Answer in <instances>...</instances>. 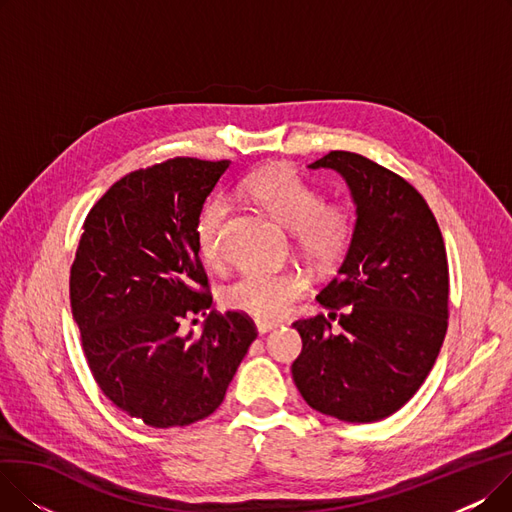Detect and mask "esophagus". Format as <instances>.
Listing matches in <instances>:
<instances>
[{"mask_svg":"<svg viewBox=\"0 0 512 512\" xmlns=\"http://www.w3.org/2000/svg\"><path fill=\"white\" fill-rule=\"evenodd\" d=\"M276 326L274 324H257V332L263 336V334H267V332H272Z\"/></svg>","mask_w":512,"mask_h":512,"instance_id":"34e87169","label":"esophagus"}]
</instances>
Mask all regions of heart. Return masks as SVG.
<instances>
[{
	"instance_id": "heart-1",
	"label": "heart",
	"mask_w": 512,
	"mask_h": 512,
	"mask_svg": "<svg viewBox=\"0 0 512 512\" xmlns=\"http://www.w3.org/2000/svg\"><path fill=\"white\" fill-rule=\"evenodd\" d=\"M245 191L284 228L294 232L303 257L317 267L336 265L353 240V213L342 203H321V193L288 166H267L251 174ZM228 215L224 199L209 201L197 218V247L209 265L222 261V226ZM307 280L297 272L247 274L224 292V305L259 324L282 319L303 297Z\"/></svg>"
}]
</instances>
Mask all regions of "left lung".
Here are the masks:
<instances>
[{
  "instance_id": "8db88e82",
  "label": "left lung",
  "mask_w": 512,
  "mask_h": 512,
  "mask_svg": "<svg viewBox=\"0 0 512 512\" xmlns=\"http://www.w3.org/2000/svg\"><path fill=\"white\" fill-rule=\"evenodd\" d=\"M311 170L338 172L357 222L338 276L317 294L326 315L294 321L303 351L292 378L307 405L348 423L405 407L432 371L448 328V261L432 209L375 161L330 151Z\"/></svg>"
}]
</instances>
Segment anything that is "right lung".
<instances>
[{"mask_svg": "<svg viewBox=\"0 0 512 512\" xmlns=\"http://www.w3.org/2000/svg\"><path fill=\"white\" fill-rule=\"evenodd\" d=\"M230 161L174 157L120 178L89 211L70 307L101 392L149 427L191 425L222 405L257 338L249 315L211 311L195 224Z\"/></svg>", "mask_w": 512, "mask_h": 512, "instance_id": "add662e5", "label": "right lung"}]
</instances>
